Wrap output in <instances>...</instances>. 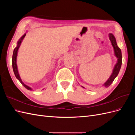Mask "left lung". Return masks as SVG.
<instances>
[{
	"label": "left lung",
	"instance_id": "8db88e82",
	"mask_svg": "<svg viewBox=\"0 0 135 135\" xmlns=\"http://www.w3.org/2000/svg\"><path fill=\"white\" fill-rule=\"evenodd\" d=\"M109 38L110 41L112 42V44L113 45V46L114 49V52H115V55L117 56V57L118 58V62L116 64L115 67H114V69L113 70V73L112 75L110 76V77L109 78V79L106 81L105 83L104 84V85L105 87H109V85L112 83L114 80L115 79L117 76L118 75V73L119 72L120 69L121 68V65H122V52L120 49L118 47L117 43H116V40L113 34H109Z\"/></svg>",
	"mask_w": 135,
	"mask_h": 135
}]
</instances>
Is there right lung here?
Masks as SVG:
<instances>
[{
    "label": "right lung",
    "instance_id": "right-lung-1",
    "mask_svg": "<svg viewBox=\"0 0 135 135\" xmlns=\"http://www.w3.org/2000/svg\"><path fill=\"white\" fill-rule=\"evenodd\" d=\"M25 35H26V34L23 35L21 38V39L19 40V41L17 43V46L14 49L13 56H12V67H13V70L15 75L16 77V78H17L20 81V82H21V83L22 84L23 87H25L26 89H28V90H31V88L30 87H28L27 85H25L22 81L21 78H20V77L18 72V70H17V65H16V57H17V51H18V50L20 46V45H21V43L22 41V40L23 39V38L25 36Z\"/></svg>",
    "mask_w": 135,
    "mask_h": 135
}]
</instances>
